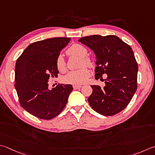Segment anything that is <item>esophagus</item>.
I'll return each instance as SVG.
<instances>
[{"instance_id":"1","label":"esophagus","mask_w":155,"mask_h":155,"mask_svg":"<svg viewBox=\"0 0 155 155\" xmlns=\"http://www.w3.org/2000/svg\"><path fill=\"white\" fill-rule=\"evenodd\" d=\"M81 87H82L81 85H73V89H80V88H81Z\"/></svg>"}]
</instances>
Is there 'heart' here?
<instances>
[{
    "instance_id": "1",
    "label": "heart",
    "mask_w": 155,
    "mask_h": 155,
    "mask_svg": "<svg viewBox=\"0 0 155 155\" xmlns=\"http://www.w3.org/2000/svg\"><path fill=\"white\" fill-rule=\"evenodd\" d=\"M66 54L68 56H77L81 58L80 66L84 65L91 66L92 62L89 58L86 57L87 50L83 45L75 44L72 45L66 51ZM56 66L59 71L64 72L66 69V62L64 57L61 54H59L56 59ZM89 77V71L85 66L81 68L70 72L64 77V82L67 84H71L73 85H81L87 81L88 77Z\"/></svg>"
}]
</instances>
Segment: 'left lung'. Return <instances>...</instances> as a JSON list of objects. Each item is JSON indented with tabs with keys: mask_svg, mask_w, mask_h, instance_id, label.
Returning a JSON list of instances; mask_svg holds the SVG:
<instances>
[{
	"mask_svg": "<svg viewBox=\"0 0 155 155\" xmlns=\"http://www.w3.org/2000/svg\"><path fill=\"white\" fill-rule=\"evenodd\" d=\"M78 41L95 53L97 58L95 79L107 74L105 86L91 85L89 105L104 116H114L124 110L137 89L138 64L132 48L116 35H94Z\"/></svg>",
	"mask_w": 155,
	"mask_h": 155,
	"instance_id": "obj_1",
	"label": "left lung"
}]
</instances>
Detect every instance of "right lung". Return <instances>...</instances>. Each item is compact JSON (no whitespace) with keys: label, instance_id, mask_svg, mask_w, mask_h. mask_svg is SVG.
Wrapping results in <instances>:
<instances>
[{"label":"right lung","instance_id":"1","mask_svg":"<svg viewBox=\"0 0 155 155\" xmlns=\"http://www.w3.org/2000/svg\"><path fill=\"white\" fill-rule=\"evenodd\" d=\"M70 40L69 38H54L33 42L17 60L15 87L20 105L42 120H51L61 113L73 90L71 84L48 88L50 78L58 74L56 58Z\"/></svg>","mask_w":155,"mask_h":155}]
</instances>
